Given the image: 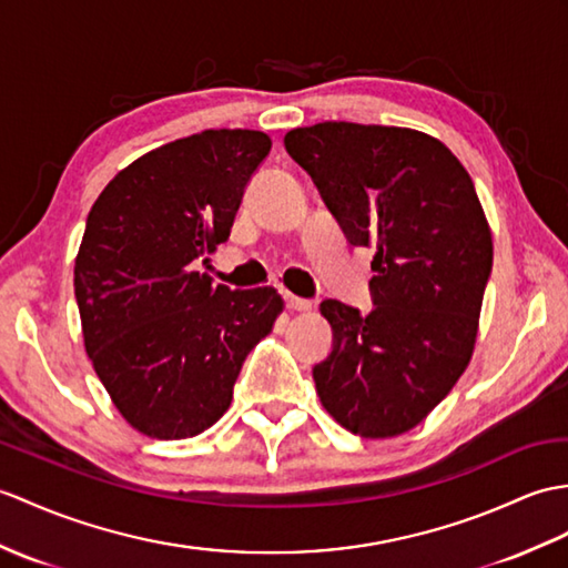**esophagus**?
<instances>
[{
    "instance_id": "esophagus-1",
    "label": "esophagus",
    "mask_w": 568,
    "mask_h": 568,
    "mask_svg": "<svg viewBox=\"0 0 568 568\" xmlns=\"http://www.w3.org/2000/svg\"><path fill=\"white\" fill-rule=\"evenodd\" d=\"M283 297H285L287 310H293V312H307V310H312V302L310 300H302V297H295V295H290V293H285Z\"/></svg>"
}]
</instances>
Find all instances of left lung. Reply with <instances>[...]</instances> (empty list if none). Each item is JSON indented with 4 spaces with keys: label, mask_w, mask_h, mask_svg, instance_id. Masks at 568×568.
<instances>
[{
    "label": "left lung",
    "mask_w": 568,
    "mask_h": 568,
    "mask_svg": "<svg viewBox=\"0 0 568 568\" xmlns=\"http://www.w3.org/2000/svg\"><path fill=\"white\" fill-rule=\"evenodd\" d=\"M285 150L312 176L353 246L375 248L373 310H320L334 344L314 365L324 408L361 438L418 426L469 365L491 275L489 222L467 169L408 128L326 121Z\"/></svg>",
    "instance_id": "1"
}]
</instances>
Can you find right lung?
Masks as SVG:
<instances>
[{
    "label": "right lung",
    "mask_w": 568,
    "mask_h": 568,
    "mask_svg": "<svg viewBox=\"0 0 568 568\" xmlns=\"http://www.w3.org/2000/svg\"><path fill=\"white\" fill-rule=\"evenodd\" d=\"M268 152L258 130H203L118 171L89 210L74 261L84 348L118 412L150 438L213 426L283 312L271 285L215 287L193 271L227 242Z\"/></svg>",
    "instance_id": "1"
}]
</instances>
